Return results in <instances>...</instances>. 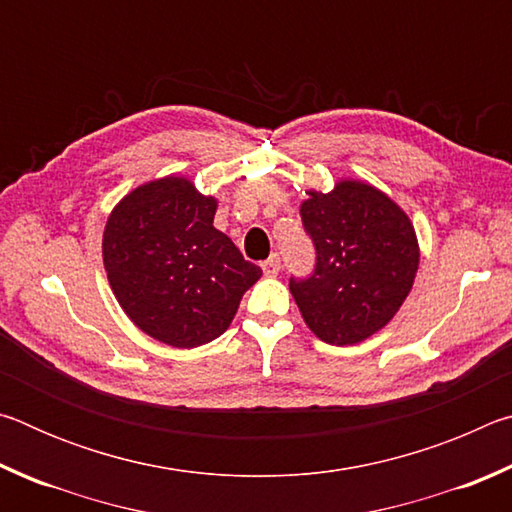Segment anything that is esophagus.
<instances>
[{
  "label": "esophagus",
  "mask_w": 512,
  "mask_h": 512,
  "mask_svg": "<svg viewBox=\"0 0 512 512\" xmlns=\"http://www.w3.org/2000/svg\"><path fill=\"white\" fill-rule=\"evenodd\" d=\"M280 268H282V262H280V257H277V255L268 257L266 262H262V271H264V275H268V277H275L277 273H280Z\"/></svg>",
  "instance_id": "obj_1"
}]
</instances>
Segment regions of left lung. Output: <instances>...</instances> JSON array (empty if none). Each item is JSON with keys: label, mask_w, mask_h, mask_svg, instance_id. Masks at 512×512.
<instances>
[{"label": "left lung", "mask_w": 512, "mask_h": 512, "mask_svg": "<svg viewBox=\"0 0 512 512\" xmlns=\"http://www.w3.org/2000/svg\"><path fill=\"white\" fill-rule=\"evenodd\" d=\"M300 216L316 248L311 275L289 280L302 318L325 343L366 341L397 314L418 273L409 216L359 180H343L329 194L309 192Z\"/></svg>", "instance_id": "obj_1"}]
</instances>
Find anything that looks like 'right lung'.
I'll return each instance as SVG.
<instances>
[{"mask_svg":"<svg viewBox=\"0 0 512 512\" xmlns=\"http://www.w3.org/2000/svg\"><path fill=\"white\" fill-rule=\"evenodd\" d=\"M214 214L212 196L167 176L121 198L103 232V266L121 309L173 348L221 336L262 275L214 228Z\"/></svg>","mask_w":512,"mask_h":512,"instance_id":"right-lung-1","label":"right lung"}]
</instances>
